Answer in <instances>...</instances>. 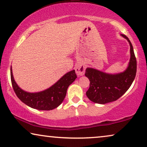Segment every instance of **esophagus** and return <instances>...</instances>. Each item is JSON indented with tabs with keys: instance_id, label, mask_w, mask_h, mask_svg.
Here are the masks:
<instances>
[{
	"instance_id": "esophagus-1",
	"label": "esophagus",
	"mask_w": 147,
	"mask_h": 147,
	"mask_svg": "<svg viewBox=\"0 0 147 147\" xmlns=\"http://www.w3.org/2000/svg\"><path fill=\"white\" fill-rule=\"evenodd\" d=\"M76 72L78 76H83L85 74V70H86V66L83 63H78L76 65Z\"/></svg>"
}]
</instances>
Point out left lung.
Listing matches in <instances>:
<instances>
[{
	"label": "left lung",
	"instance_id": "obj_1",
	"mask_svg": "<svg viewBox=\"0 0 147 147\" xmlns=\"http://www.w3.org/2000/svg\"><path fill=\"white\" fill-rule=\"evenodd\" d=\"M129 42L130 59L125 71L118 74H108L93 68H87L85 76L90 80V88L86 96L94 103L106 104L120 98L130 87L136 73V59L131 42L126 35H122Z\"/></svg>",
	"mask_w": 147,
	"mask_h": 147
}]
</instances>
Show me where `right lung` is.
I'll use <instances>...</instances> for the list:
<instances>
[{
    "instance_id": "right-lung-1",
    "label": "right lung",
    "mask_w": 147,
    "mask_h": 147,
    "mask_svg": "<svg viewBox=\"0 0 147 147\" xmlns=\"http://www.w3.org/2000/svg\"><path fill=\"white\" fill-rule=\"evenodd\" d=\"M76 78L75 70H72L48 89L37 93H29L16 84L11 69V83L16 95L26 105L39 110H51L59 106L65 97L68 87Z\"/></svg>"
}]
</instances>
